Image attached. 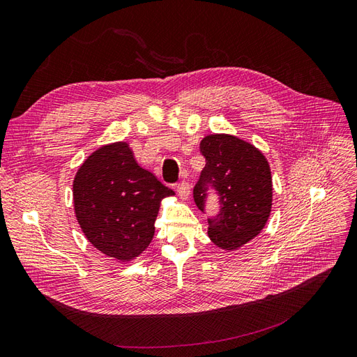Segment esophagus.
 I'll return each instance as SVG.
<instances>
[{"instance_id":"esophagus-1","label":"esophagus","mask_w":357,"mask_h":357,"mask_svg":"<svg viewBox=\"0 0 357 357\" xmlns=\"http://www.w3.org/2000/svg\"><path fill=\"white\" fill-rule=\"evenodd\" d=\"M176 191H178V194H179V197L182 200H187L188 199V195L191 194V187H190V183L187 182V181H182V182H179L178 185H176Z\"/></svg>"}]
</instances>
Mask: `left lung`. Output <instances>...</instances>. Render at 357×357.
Masks as SVG:
<instances>
[{"mask_svg": "<svg viewBox=\"0 0 357 357\" xmlns=\"http://www.w3.org/2000/svg\"><path fill=\"white\" fill-rule=\"evenodd\" d=\"M206 158L194 202L206 208L208 188L219 195V213L208 218V238L223 250H236L265 228L272 208V176L266 157L255 145L228 134L200 142Z\"/></svg>", "mask_w": 357, "mask_h": 357, "instance_id": "1", "label": "left lung"}]
</instances>
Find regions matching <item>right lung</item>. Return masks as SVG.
<instances>
[{
	"label": "right lung",
	"mask_w": 357,
	"mask_h": 357,
	"mask_svg": "<svg viewBox=\"0 0 357 357\" xmlns=\"http://www.w3.org/2000/svg\"><path fill=\"white\" fill-rule=\"evenodd\" d=\"M175 192L142 169L128 142L102 145L77 169L75 213L88 241L121 261L138 257L153 240L162 199Z\"/></svg>",
	"instance_id": "1"
}]
</instances>
